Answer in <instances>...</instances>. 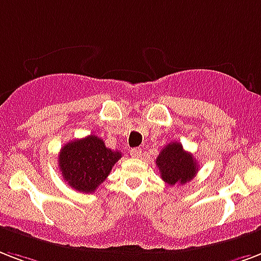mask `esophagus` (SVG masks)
<instances>
[{"mask_svg": "<svg viewBox=\"0 0 261 261\" xmlns=\"http://www.w3.org/2000/svg\"><path fill=\"white\" fill-rule=\"evenodd\" d=\"M130 154L133 157H137V159H138V157H141V154H142V150L139 148H134L130 150Z\"/></svg>", "mask_w": 261, "mask_h": 261, "instance_id": "1", "label": "esophagus"}]
</instances>
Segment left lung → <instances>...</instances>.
<instances>
[{
	"mask_svg": "<svg viewBox=\"0 0 261 261\" xmlns=\"http://www.w3.org/2000/svg\"><path fill=\"white\" fill-rule=\"evenodd\" d=\"M160 176L168 185H185L196 176L198 166L189 152L179 142H171L162 149L156 159Z\"/></svg>",
	"mask_w": 261,
	"mask_h": 261,
	"instance_id": "left-lung-1",
	"label": "left lung"
}]
</instances>
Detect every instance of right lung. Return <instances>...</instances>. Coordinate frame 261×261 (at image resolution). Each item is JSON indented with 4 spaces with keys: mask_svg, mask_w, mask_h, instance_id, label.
<instances>
[{
    "mask_svg": "<svg viewBox=\"0 0 261 261\" xmlns=\"http://www.w3.org/2000/svg\"><path fill=\"white\" fill-rule=\"evenodd\" d=\"M122 153L105 146L97 135L65 144L59 154V167L65 182L82 193H93L104 182Z\"/></svg>",
    "mask_w": 261,
    "mask_h": 261,
    "instance_id": "1",
    "label": "right lung"
}]
</instances>
